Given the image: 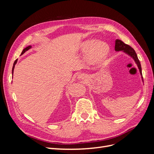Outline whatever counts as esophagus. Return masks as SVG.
Masks as SVG:
<instances>
[{
  "mask_svg": "<svg viewBox=\"0 0 154 154\" xmlns=\"http://www.w3.org/2000/svg\"><path fill=\"white\" fill-rule=\"evenodd\" d=\"M78 78H80V79H85V76H84L83 75V74H80V75H79V76H78Z\"/></svg>",
  "mask_w": 154,
  "mask_h": 154,
  "instance_id": "1",
  "label": "esophagus"
}]
</instances>
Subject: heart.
Listing matches in <instances>:
<instances>
[{
    "label": "heart",
    "mask_w": 154,
    "mask_h": 154,
    "mask_svg": "<svg viewBox=\"0 0 154 154\" xmlns=\"http://www.w3.org/2000/svg\"><path fill=\"white\" fill-rule=\"evenodd\" d=\"M83 52H89L91 58L98 60L103 58L109 51L108 45L104 43L96 44L95 40H87L82 45Z\"/></svg>",
    "instance_id": "b5f03b06"
}]
</instances>
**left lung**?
<instances>
[{
  "label": "left lung",
  "mask_w": 154,
  "mask_h": 154,
  "mask_svg": "<svg viewBox=\"0 0 154 154\" xmlns=\"http://www.w3.org/2000/svg\"><path fill=\"white\" fill-rule=\"evenodd\" d=\"M115 50L116 51H123L124 52H125L126 53H127L128 54H129L130 57H132L134 61L136 62V63H137L138 68L139 69V71H140V73L142 75V71H141V63L140 62L137 58V54L136 53V51H134V49L130 47V45L125 44L123 41L120 40H116V43H115ZM143 77V76H142ZM143 79V78H142Z\"/></svg>",
  "instance_id": "8db88e82"
}]
</instances>
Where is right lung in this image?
I'll return each instance as SVG.
<instances>
[{
	"label": "right lung",
	"mask_w": 154,
	"mask_h": 154,
	"mask_svg": "<svg viewBox=\"0 0 154 154\" xmlns=\"http://www.w3.org/2000/svg\"><path fill=\"white\" fill-rule=\"evenodd\" d=\"M30 48H31V46H28V47H27V48H25L24 49H23L21 54H24V53L26 52V51H27V50H29ZM17 60H16L15 61V62H14V63H13V69H12V73H13V70H14V68H15V64L17 63Z\"/></svg>",
	"instance_id": "right-lung-1"
}]
</instances>
